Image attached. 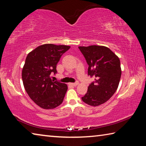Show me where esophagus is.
<instances>
[{
    "mask_svg": "<svg viewBox=\"0 0 146 146\" xmlns=\"http://www.w3.org/2000/svg\"><path fill=\"white\" fill-rule=\"evenodd\" d=\"M78 82H76L75 83H69V85L70 86H76L78 84Z\"/></svg>",
    "mask_w": 146,
    "mask_h": 146,
    "instance_id": "1",
    "label": "esophagus"
}]
</instances>
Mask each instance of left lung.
<instances>
[{"label":"left lung","mask_w":146,"mask_h":146,"mask_svg":"<svg viewBox=\"0 0 146 146\" xmlns=\"http://www.w3.org/2000/svg\"><path fill=\"white\" fill-rule=\"evenodd\" d=\"M89 65L88 75L95 77L82 97L84 102L96 107L107 102L117 91L122 70L120 59L110 48L103 46H79Z\"/></svg>","instance_id":"obj_1"}]
</instances>
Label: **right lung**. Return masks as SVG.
<instances>
[{
    "label": "right lung",
    "mask_w": 146,
    "mask_h": 146,
    "mask_svg": "<svg viewBox=\"0 0 146 146\" xmlns=\"http://www.w3.org/2000/svg\"><path fill=\"white\" fill-rule=\"evenodd\" d=\"M70 46L46 44L28 53L22 71L23 84L29 97L39 107L51 110L63 102L68 86L51 80L56 64Z\"/></svg>",
    "instance_id": "right-lung-1"
}]
</instances>
